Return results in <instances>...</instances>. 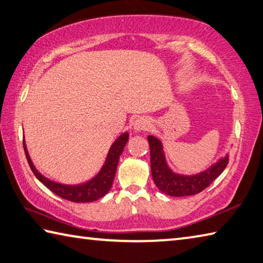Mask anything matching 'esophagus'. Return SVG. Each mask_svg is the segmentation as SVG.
<instances>
[{"instance_id": "1", "label": "esophagus", "mask_w": 263, "mask_h": 263, "mask_svg": "<svg viewBox=\"0 0 263 263\" xmlns=\"http://www.w3.org/2000/svg\"><path fill=\"white\" fill-rule=\"evenodd\" d=\"M149 126H151V121H149V118H147V117L137 118L135 124H133V127H135V130L138 132L146 131L149 128Z\"/></svg>"}]
</instances>
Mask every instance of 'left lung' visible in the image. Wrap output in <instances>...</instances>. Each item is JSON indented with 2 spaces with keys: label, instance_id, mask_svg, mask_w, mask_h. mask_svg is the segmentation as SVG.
Here are the masks:
<instances>
[{
  "label": "left lung",
  "instance_id": "obj_1",
  "mask_svg": "<svg viewBox=\"0 0 263 263\" xmlns=\"http://www.w3.org/2000/svg\"><path fill=\"white\" fill-rule=\"evenodd\" d=\"M147 139L151 147L153 180L161 192L170 197H186L200 193L223 173L229 163V154H226L199 174L183 175L175 173L166 162L162 141L154 136H148Z\"/></svg>",
  "mask_w": 263,
  "mask_h": 263
}]
</instances>
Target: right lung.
<instances>
[{"label": "right lung", "instance_id": "obj_1", "mask_svg": "<svg viewBox=\"0 0 263 263\" xmlns=\"http://www.w3.org/2000/svg\"><path fill=\"white\" fill-rule=\"evenodd\" d=\"M128 140V132H124L119 136L117 139L112 142L110 146V149L108 152L107 159L104 161V164L102 165L101 170L94 176L92 179L88 181H85L83 184L78 185H68V184H61L57 181L51 180L47 178L46 176L39 173L33 162L31 160V156L28 154L27 147L25 144V139L23 140L24 151H25V155L28 164L31 166V170L35 177L39 179L42 184L47 186L51 192H54L56 195L63 198L65 200L72 202H92L102 198L106 195L109 190L111 189L114 178H115V174L117 170V164L119 161V156L124 151L126 142Z\"/></svg>", "mask_w": 263, "mask_h": 263}]
</instances>
